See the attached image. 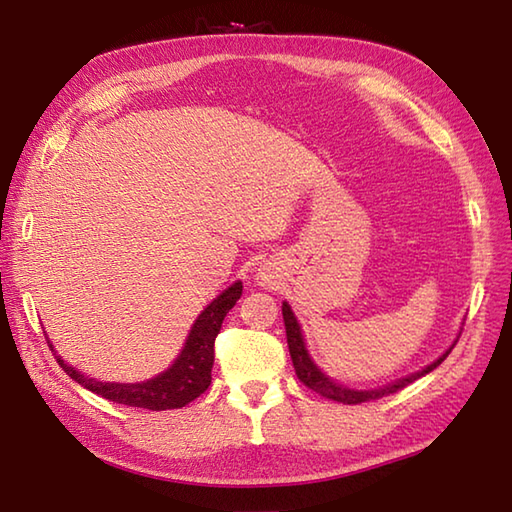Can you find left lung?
<instances>
[{"label": "left lung", "instance_id": "left-lung-1", "mask_svg": "<svg viewBox=\"0 0 512 512\" xmlns=\"http://www.w3.org/2000/svg\"><path fill=\"white\" fill-rule=\"evenodd\" d=\"M281 314H284V323H286V336H288V350H290V358H292V365H295V372H297V378L301 380L303 385L310 387L312 391H317L319 396L323 398H330V400H336V402H343V405H358V402H367V400H378L383 396H389V394H396V391L405 389L407 385H411L413 380H418L420 376L429 374L431 369H436L444 358L449 356L442 354L436 363H431L429 367H424L422 372H416L411 374L407 378H400L396 380V383H391L387 387H380V389H372V391H356V389H347V387H341L332 383V380L328 376H323L317 365H314L310 361V356L306 352V345H303V339H301V330H299V323L295 319V314H292L288 303H284L281 306Z\"/></svg>", "mask_w": 512, "mask_h": 512}]
</instances>
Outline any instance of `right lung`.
Segmentation results:
<instances>
[{"label":"right lung","instance_id":"obj_1","mask_svg":"<svg viewBox=\"0 0 512 512\" xmlns=\"http://www.w3.org/2000/svg\"><path fill=\"white\" fill-rule=\"evenodd\" d=\"M239 297H242V281L224 290L220 297L209 303V308H204L198 321L193 323L187 345H184L182 354L176 358V363L167 372L145 380V383H101V380L83 376L74 367L65 365L59 356L57 361L63 367V372L76 380V383L107 400L118 402V405L151 411L180 409L209 389L215 358V339L220 334L224 317Z\"/></svg>","mask_w":512,"mask_h":512}]
</instances>
